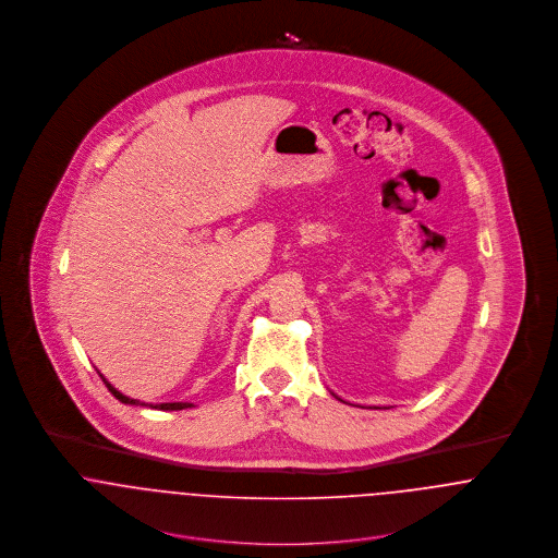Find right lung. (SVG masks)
<instances>
[{"label": "right lung", "instance_id": "right-lung-1", "mask_svg": "<svg viewBox=\"0 0 558 558\" xmlns=\"http://www.w3.org/2000/svg\"><path fill=\"white\" fill-rule=\"evenodd\" d=\"M98 376L102 378V383H105V387L109 389V393H111L113 398L120 399L122 403H131V405H137V403H140V405H146V403H142L140 399H131L126 398V396H122L118 389H113V387L105 380L102 374H98ZM150 405H153V403H150ZM191 405H193V403H189V401H171V403H155L153 408H157V410H184V408H191Z\"/></svg>", "mask_w": 558, "mask_h": 558}]
</instances>
